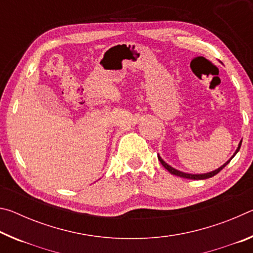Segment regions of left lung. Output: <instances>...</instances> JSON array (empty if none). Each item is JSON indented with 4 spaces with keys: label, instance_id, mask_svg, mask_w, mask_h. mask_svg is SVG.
Returning <instances> with one entry per match:
<instances>
[{
    "label": "left lung",
    "instance_id": "1",
    "mask_svg": "<svg viewBox=\"0 0 253 253\" xmlns=\"http://www.w3.org/2000/svg\"><path fill=\"white\" fill-rule=\"evenodd\" d=\"M241 143H242V140L241 142H240V144H239V147L237 148V151H235V153H234V155L235 154H237L238 152H239V149H240V147H241ZM234 155L230 158V160L225 163L224 165H222L220 169H215V170H213V172H211V173H207V174H186V173H183V172H179V170H177V169H173L172 166H169V164H166V163L162 160V158L157 155V157H158V161L161 162V164L164 166V168L169 170V172L170 173V174H173V175H175V176H179V177H183V178H190V179H205V178H210V177H212V176H214V175H216L217 173H220L222 169H223L226 165L229 164L230 163V161L232 160V158L234 157Z\"/></svg>",
    "mask_w": 253,
    "mask_h": 253
}]
</instances>
